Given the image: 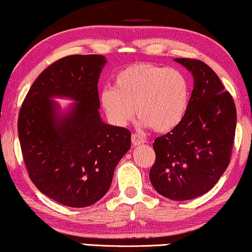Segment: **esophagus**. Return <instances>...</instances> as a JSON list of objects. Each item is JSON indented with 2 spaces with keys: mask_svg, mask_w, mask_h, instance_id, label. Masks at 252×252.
Returning <instances> with one entry per match:
<instances>
[{
  "mask_svg": "<svg viewBox=\"0 0 252 252\" xmlns=\"http://www.w3.org/2000/svg\"><path fill=\"white\" fill-rule=\"evenodd\" d=\"M131 141H132L134 146H139V145L146 143V139H145L143 136H140V134L133 133L132 137H131Z\"/></svg>",
  "mask_w": 252,
  "mask_h": 252,
  "instance_id": "esophagus-1",
  "label": "esophagus"
}]
</instances>
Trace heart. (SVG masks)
Returning a JSON list of instances; mask_svg holds the SVG:
<instances>
[{"label": "heart", "mask_w": 252, "mask_h": 252, "mask_svg": "<svg viewBox=\"0 0 252 252\" xmlns=\"http://www.w3.org/2000/svg\"><path fill=\"white\" fill-rule=\"evenodd\" d=\"M101 108L114 126H126L134 116L157 132L180 125L189 104V84L178 69L153 63H136L116 73L114 87L99 95Z\"/></svg>", "instance_id": "1"}]
</instances>
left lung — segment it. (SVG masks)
Masks as SVG:
<instances>
[{"mask_svg": "<svg viewBox=\"0 0 252 252\" xmlns=\"http://www.w3.org/2000/svg\"><path fill=\"white\" fill-rule=\"evenodd\" d=\"M194 86L180 125L153 143L157 160L150 171L155 190L173 201L208 193L228 166L236 126L232 95L203 62L176 58Z\"/></svg>", "mask_w": 252, "mask_h": 252, "instance_id": "8db88e82", "label": "left lung"}]
</instances>
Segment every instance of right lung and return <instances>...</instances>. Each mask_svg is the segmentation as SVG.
Segmentation results:
<instances>
[{
	"mask_svg": "<svg viewBox=\"0 0 252 252\" xmlns=\"http://www.w3.org/2000/svg\"><path fill=\"white\" fill-rule=\"evenodd\" d=\"M107 60L68 56L45 68L25 98L18 119L28 175L44 195L72 208L95 203L107 193L131 132L102 121L98 81ZM74 101L62 109L55 98Z\"/></svg>",
	"mask_w": 252,
	"mask_h": 252,
	"instance_id": "add662e5",
	"label": "right lung"
}]
</instances>
